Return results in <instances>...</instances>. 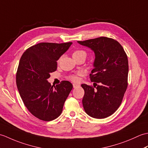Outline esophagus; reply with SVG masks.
I'll list each match as a JSON object with an SVG mask.
<instances>
[{
	"label": "esophagus",
	"instance_id": "34e87169",
	"mask_svg": "<svg viewBox=\"0 0 148 148\" xmlns=\"http://www.w3.org/2000/svg\"><path fill=\"white\" fill-rule=\"evenodd\" d=\"M78 86H79V84H76V83H74L73 84V88H77Z\"/></svg>",
	"mask_w": 148,
	"mask_h": 148
}]
</instances>
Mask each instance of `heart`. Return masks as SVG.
Returning <instances> with one entry per match:
<instances>
[{"label":"heart","instance_id":"1","mask_svg":"<svg viewBox=\"0 0 148 148\" xmlns=\"http://www.w3.org/2000/svg\"><path fill=\"white\" fill-rule=\"evenodd\" d=\"M87 56V53L86 52L84 51V50L83 49H76L74 52L72 53V56H73L74 58H77L81 57V56H84V57H86ZM59 61V60H58ZM83 76V72L79 71L77 72L76 74H72L70 75L68 77V79L69 80H71L73 82H78L80 80V77Z\"/></svg>","mask_w":148,"mask_h":148}]
</instances>
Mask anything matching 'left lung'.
Here are the masks:
<instances>
[{"instance_id":"8db88e82","label":"left lung","mask_w":148,"mask_h":148,"mask_svg":"<svg viewBox=\"0 0 148 148\" xmlns=\"http://www.w3.org/2000/svg\"><path fill=\"white\" fill-rule=\"evenodd\" d=\"M95 53L94 68L90 74L93 86L81 84L84 111L91 117L102 119L120 106L128 86L127 55L117 40L106 37L77 41Z\"/></svg>"}]
</instances>
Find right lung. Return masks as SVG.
Instances as JSON below:
<instances>
[{"label": "right lung", "mask_w": 148, "mask_h": 148, "mask_svg": "<svg viewBox=\"0 0 148 148\" xmlns=\"http://www.w3.org/2000/svg\"><path fill=\"white\" fill-rule=\"evenodd\" d=\"M72 43L40 42L28 48L20 58L16 76L19 93L27 109L40 120L57 118L72 89L68 81L56 86L47 81Z\"/></svg>", "instance_id": "add662e5"}]
</instances>
